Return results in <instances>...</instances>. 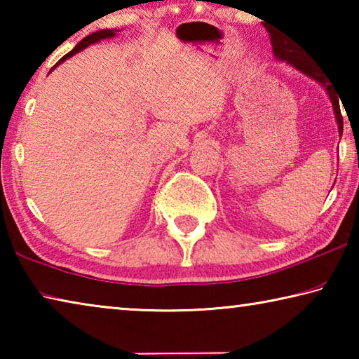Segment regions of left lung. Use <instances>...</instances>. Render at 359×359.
Instances as JSON below:
<instances>
[{"label":"left lung","instance_id":"obj_1","mask_svg":"<svg viewBox=\"0 0 359 359\" xmlns=\"http://www.w3.org/2000/svg\"><path fill=\"white\" fill-rule=\"evenodd\" d=\"M272 50H274V55L278 60H287L290 65H293L296 69L302 71L304 74H307L309 77L315 79V81H318L320 83H323L326 87V92L330 95V98L332 101V107H334V114H336V118H337V125H339V133L340 136H342V131H344V118H342V114H340V106H339V96L336 93V90H334L332 83L330 82V79L326 77V74L321 68L318 66H315L313 62L309 57H306L302 53V50L299 48H294L290 46V41L287 39H280V38H274L272 36Z\"/></svg>","mask_w":359,"mask_h":359}]
</instances>
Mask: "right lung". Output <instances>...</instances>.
Listing matches in <instances>:
<instances>
[{
  "instance_id": "1",
  "label": "right lung",
  "mask_w": 359,
  "mask_h": 359,
  "mask_svg": "<svg viewBox=\"0 0 359 359\" xmlns=\"http://www.w3.org/2000/svg\"><path fill=\"white\" fill-rule=\"evenodd\" d=\"M115 33L112 32V29H101V32H96V33H93V34H90V36H87V38H83L81 42H79V44L72 48V50L69 52V53H66V55L60 60L58 63H62V62H65L66 58H69L71 55H74V53H77V52H81L82 48H85V47H88L90 44H93V42H98V41H101V39H106V38H112ZM57 63V65H58Z\"/></svg>"
}]
</instances>
